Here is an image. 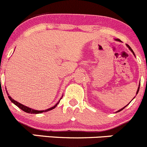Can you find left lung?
<instances>
[{
    "instance_id": "left-lung-1",
    "label": "left lung",
    "mask_w": 147,
    "mask_h": 147,
    "mask_svg": "<svg viewBox=\"0 0 147 147\" xmlns=\"http://www.w3.org/2000/svg\"><path fill=\"white\" fill-rule=\"evenodd\" d=\"M116 40H118V41H120V40H119V39H118V38H117V39H116ZM127 46H128V48H129V49H130V50H131V52H132V53H134V51H133V50H132V49H131V47H130V46H129V45H127ZM139 87H140V86H139V88H138V89H137V91H136V94H138V92H139ZM127 105H128V104H127ZM127 105H126V106H127ZM123 107V108H122V109H121L119 110V111H117V112H119V111H121V110H123V109H124V108H125V107Z\"/></svg>"
}]
</instances>
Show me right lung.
Returning <instances> with one entry per match:
<instances>
[{
  "instance_id": "right-lung-1",
  "label": "right lung",
  "mask_w": 147,
  "mask_h": 147,
  "mask_svg": "<svg viewBox=\"0 0 147 147\" xmlns=\"http://www.w3.org/2000/svg\"><path fill=\"white\" fill-rule=\"evenodd\" d=\"M7 94L8 95V92H7ZM8 98H9V99L11 100V101H12V102L15 105H16L18 108H20L21 109H22L23 111H25V112L29 113V114H40V113H42V112H46V111H50V110H52V109H53L54 108H56V107L57 106V104H59V103H57V104H56L54 107H51V108H50V109H46V110H44V111H37V110H34V109H30V108H29V107H26V106L23 105V104H20V103H18V101H15L14 99H13V98H11L10 96H8Z\"/></svg>"
}]
</instances>
